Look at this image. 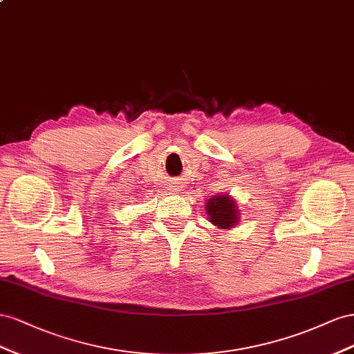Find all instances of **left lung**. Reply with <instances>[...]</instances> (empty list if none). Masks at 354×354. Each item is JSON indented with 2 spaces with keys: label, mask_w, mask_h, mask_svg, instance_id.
Masks as SVG:
<instances>
[{
  "label": "left lung",
  "mask_w": 354,
  "mask_h": 354,
  "mask_svg": "<svg viewBox=\"0 0 354 354\" xmlns=\"http://www.w3.org/2000/svg\"><path fill=\"white\" fill-rule=\"evenodd\" d=\"M206 215L209 222H212L219 230H231L234 228L240 221V209L236 203L234 197L230 193L212 196L206 200Z\"/></svg>",
  "instance_id": "8db88e82"
}]
</instances>
